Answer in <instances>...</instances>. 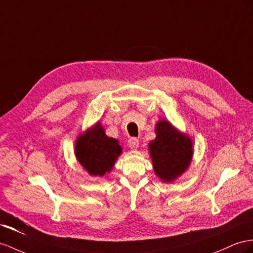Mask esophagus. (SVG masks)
<instances>
[{
	"mask_svg": "<svg viewBox=\"0 0 253 253\" xmlns=\"http://www.w3.org/2000/svg\"><path fill=\"white\" fill-rule=\"evenodd\" d=\"M128 146L131 148V150H137L139 146V140L137 138H130L128 140Z\"/></svg>",
	"mask_w": 253,
	"mask_h": 253,
	"instance_id": "1",
	"label": "esophagus"
}]
</instances>
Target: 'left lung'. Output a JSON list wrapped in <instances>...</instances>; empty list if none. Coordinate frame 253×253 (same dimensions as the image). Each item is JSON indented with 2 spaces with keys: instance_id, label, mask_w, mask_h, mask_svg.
<instances>
[{
  "instance_id": "left-lung-1",
  "label": "left lung",
  "mask_w": 253,
  "mask_h": 253,
  "mask_svg": "<svg viewBox=\"0 0 253 253\" xmlns=\"http://www.w3.org/2000/svg\"><path fill=\"white\" fill-rule=\"evenodd\" d=\"M156 139L148 144L155 174L166 183H171L188 169L192 159V141L178 131L170 122L159 121Z\"/></svg>"
}]
</instances>
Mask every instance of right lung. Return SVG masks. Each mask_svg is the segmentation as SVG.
I'll return each instance as SVG.
<instances>
[{
	"label": "right lung",
	"instance_id": "1",
	"mask_svg": "<svg viewBox=\"0 0 253 253\" xmlns=\"http://www.w3.org/2000/svg\"><path fill=\"white\" fill-rule=\"evenodd\" d=\"M121 154L122 147L118 140L107 137L99 122L76 140L77 160L89 175L103 176L109 173Z\"/></svg>",
	"mask_w": 253,
	"mask_h": 253
}]
</instances>
